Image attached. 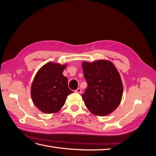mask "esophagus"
<instances>
[{"mask_svg":"<svg viewBox=\"0 0 156 156\" xmlns=\"http://www.w3.org/2000/svg\"><path fill=\"white\" fill-rule=\"evenodd\" d=\"M75 92H76V93H77V94H80L81 92H82L81 89L80 88H78L77 89H76V90H75Z\"/></svg>","mask_w":156,"mask_h":156,"instance_id":"34e87169","label":"esophagus"}]
</instances>
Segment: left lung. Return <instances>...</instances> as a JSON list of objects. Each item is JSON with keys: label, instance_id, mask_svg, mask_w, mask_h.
<instances>
[{"label": "left lung", "instance_id": "8db88e82", "mask_svg": "<svg viewBox=\"0 0 156 156\" xmlns=\"http://www.w3.org/2000/svg\"><path fill=\"white\" fill-rule=\"evenodd\" d=\"M87 87L82 94L86 107L95 115L109 114L120 105L123 93L122 80L113 63L100 60L82 64Z\"/></svg>", "mask_w": 156, "mask_h": 156}]
</instances>
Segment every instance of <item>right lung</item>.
<instances>
[{"mask_svg":"<svg viewBox=\"0 0 156 156\" xmlns=\"http://www.w3.org/2000/svg\"><path fill=\"white\" fill-rule=\"evenodd\" d=\"M65 65L48 62L35 76L31 88L34 104L42 112L56 113L65 105L67 96L73 93L68 87L67 77L63 76Z\"/></svg>","mask_w":156,"mask_h":156,"instance_id":"obj_1","label":"right lung"}]
</instances>
